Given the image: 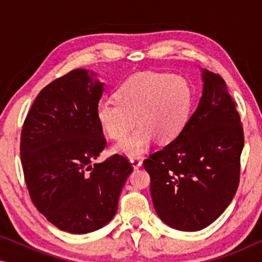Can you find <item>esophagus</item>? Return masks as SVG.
Returning <instances> with one entry per match:
<instances>
[{"mask_svg": "<svg viewBox=\"0 0 262 262\" xmlns=\"http://www.w3.org/2000/svg\"><path fill=\"white\" fill-rule=\"evenodd\" d=\"M130 162L132 164V167H134V169H138V168L142 166V161L139 159H131Z\"/></svg>", "mask_w": 262, "mask_h": 262, "instance_id": "1", "label": "esophagus"}]
</instances>
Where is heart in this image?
Instances as JSON below:
<instances>
[{
    "instance_id": "heart-1",
    "label": "heart",
    "mask_w": 262,
    "mask_h": 262,
    "mask_svg": "<svg viewBox=\"0 0 262 262\" xmlns=\"http://www.w3.org/2000/svg\"><path fill=\"white\" fill-rule=\"evenodd\" d=\"M114 96L116 101L98 102L96 120L114 141L124 137L136 120L138 128L113 148L128 159L141 157L154 138L161 143L173 141L187 124L193 107V89L180 75L137 74L125 81Z\"/></svg>"
}]
</instances>
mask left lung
<instances>
[{
  "instance_id": "obj_1",
  "label": "left lung",
  "mask_w": 262,
  "mask_h": 262,
  "mask_svg": "<svg viewBox=\"0 0 262 262\" xmlns=\"http://www.w3.org/2000/svg\"><path fill=\"white\" fill-rule=\"evenodd\" d=\"M203 93L182 131L144 161L156 213L168 227L199 231L231 203L239 181L243 131L218 75L200 69Z\"/></svg>"
}]
</instances>
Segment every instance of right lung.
Segmentation results:
<instances>
[{"label": "right lung", "instance_id": "right-lung-1", "mask_svg": "<svg viewBox=\"0 0 262 262\" xmlns=\"http://www.w3.org/2000/svg\"><path fill=\"white\" fill-rule=\"evenodd\" d=\"M85 69L51 82L34 100L21 132L31 199L60 230L88 234L112 221L134 168L124 156L95 162L106 146L96 120L103 83Z\"/></svg>", "mask_w": 262, "mask_h": 262}]
</instances>
